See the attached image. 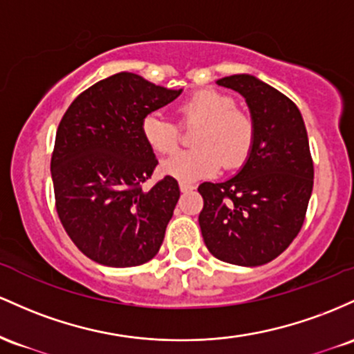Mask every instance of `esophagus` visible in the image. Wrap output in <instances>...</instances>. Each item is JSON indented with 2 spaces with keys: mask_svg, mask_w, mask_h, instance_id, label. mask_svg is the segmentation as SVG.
<instances>
[{
  "mask_svg": "<svg viewBox=\"0 0 354 354\" xmlns=\"http://www.w3.org/2000/svg\"><path fill=\"white\" fill-rule=\"evenodd\" d=\"M178 187H180L182 192H192V190L196 189V185L187 184V182H180V184H178Z\"/></svg>",
  "mask_w": 354,
  "mask_h": 354,
  "instance_id": "esophagus-1",
  "label": "esophagus"
}]
</instances>
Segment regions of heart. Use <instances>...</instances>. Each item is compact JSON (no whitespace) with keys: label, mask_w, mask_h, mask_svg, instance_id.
Here are the masks:
<instances>
[{"label":"heart","mask_w":354,"mask_h":354,"mask_svg":"<svg viewBox=\"0 0 354 354\" xmlns=\"http://www.w3.org/2000/svg\"><path fill=\"white\" fill-rule=\"evenodd\" d=\"M184 124H198L192 135L194 149L176 153L162 164L164 174L178 180H197L224 169L244 164L254 142L252 118L236 109V102L221 91H197L178 106ZM145 144L158 153L177 150L178 127L158 112L145 115L140 125Z\"/></svg>","instance_id":"heart-1"}]
</instances>
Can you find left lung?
<instances>
[{
	"label": "left lung",
	"mask_w": 354,
	"mask_h": 354,
	"mask_svg": "<svg viewBox=\"0 0 354 354\" xmlns=\"http://www.w3.org/2000/svg\"><path fill=\"white\" fill-rule=\"evenodd\" d=\"M217 85L239 91L254 124V142L239 172L204 182L198 214L209 252L224 263L263 266L299 234L313 192L308 132L295 102L252 75H230Z\"/></svg>",
	"instance_id": "obj_1"
}]
</instances>
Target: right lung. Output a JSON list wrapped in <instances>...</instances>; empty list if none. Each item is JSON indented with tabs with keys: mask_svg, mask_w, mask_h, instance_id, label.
<instances>
[{
	"mask_svg": "<svg viewBox=\"0 0 354 354\" xmlns=\"http://www.w3.org/2000/svg\"><path fill=\"white\" fill-rule=\"evenodd\" d=\"M180 93L122 71L86 88L63 115L51 156L57 212L95 263L132 268L160 249L180 190L170 176L142 187L158 162L140 125Z\"/></svg>",
	"mask_w": 354,
	"mask_h": 354,
	"instance_id": "1",
	"label": "right lung"
}]
</instances>
